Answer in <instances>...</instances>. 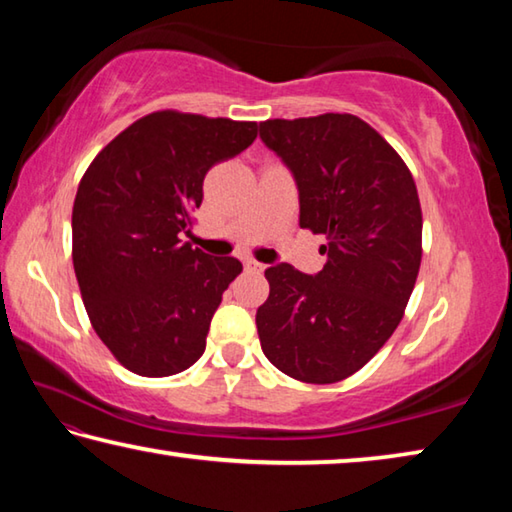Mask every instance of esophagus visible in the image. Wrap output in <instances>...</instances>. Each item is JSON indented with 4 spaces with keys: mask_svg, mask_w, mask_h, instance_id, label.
I'll return each mask as SVG.
<instances>
[{
    "mask_svg": "<svg viewBox=\"0 0 512 512\" xmlns=\"http://www.w3.org/2000/svg\"><path fill=\"white\" fill-rule=\"evenodd\" d=\"M244 266L248 268V271H255V273H262L264 268H266L264 264H259L257 259H250V257H248V259H244Z\"/></svg>",
    "mask_w": 512,
    "mask_h": 512,
    "instance_id": "1",
    "label": "esophagus"
}]
</instances>
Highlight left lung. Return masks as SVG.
I'll use <instances>...</instances> for the list:
<instances>
[{
	"instance_id": "obj_1",
	"label": "left lung",
	"mask_w": 512,
	"mask_h": 512,
	"mask_svg": "<svg viewBox=\"0 0 512 512\" xmlns=\"http://www.w3.org/2000/svg\"><path fill=\"white\" fill-rule=\"evenodd\" d=\"M259 137L296 178L300 228L327 237L320 273L266 268L259 341L284 375L334 384L366 366L404 316L422 259L418 189L393 146L348 112L266 119Z\"/></svg>"
}]
</instances>
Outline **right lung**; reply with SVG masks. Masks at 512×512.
I'll list each match as a JSON object with an SVG mask.
<instances>
[{"label": "right lung", "instance_id": "1", "mask_svg": "<svg viewBox=\"0 0 512 512\" xmlns=\"http://www.w3.org/2000/svg\"><path fill=\"white\" fill-rule=\"evenodd\" d=\"M257 137L255 121L158 110L103 146L72 210V259L94 332L121 366L169 377L201 359L235 257L183 244L205 173Z\"/></svg>", "mask_w": 512, "mask_h": 512}]
</instances>
